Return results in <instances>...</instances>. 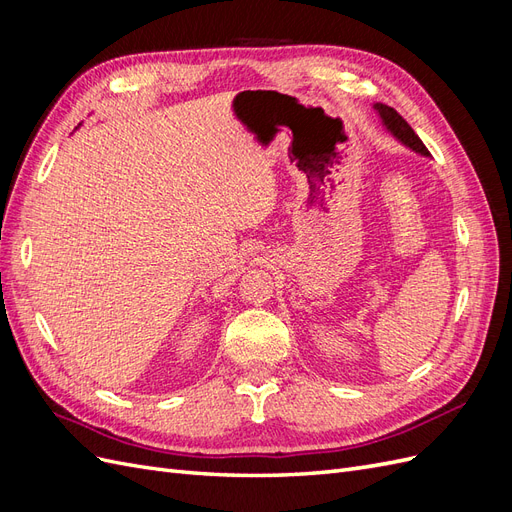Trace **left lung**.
<instances>
[{"mask_svg":"<svg viewBox=\"0 0 512 512\" xmlns=\"http://www.w3.org/2000/svg\"><path fill=\"white\" fill-rule=\"evenodd\" d=\"M374 111L378 113V117H380V121H382V126L386 128V132H389L395 141H399L401 145L404 147H408L410 151H414V153H418V156H425V158H429V151H427V147L423 145V141L421 138L416 136V132L408 126V121L401 117L395 108H391V106H386V104H382V102H376L374 104Z\"/></svg>","mask_w":512,"mask_h":512,"instance_id":"left-lung-1","label":"left lung"}]
</instances>
